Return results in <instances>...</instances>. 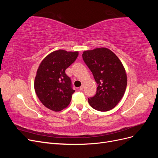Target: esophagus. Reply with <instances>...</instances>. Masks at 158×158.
<instances>
[{"label":"esophagus","mask_w":158,"mask_h":158,"mask_svg":"<svg viewBox=\"0 0 158 158\" xmlns=\"http://www.w3.org/2000/svg\"><path fill=\"white\" fill-rule=\"evenodd\" d=\"M84 84H82V85H81V86L80 87V90H82V89H84Z\"/></svg>","instance_id":"1"}]
</instances>
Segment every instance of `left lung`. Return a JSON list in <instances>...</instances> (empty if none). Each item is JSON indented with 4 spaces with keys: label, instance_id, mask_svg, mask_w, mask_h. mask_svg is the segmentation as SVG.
Here are the masks:
<instances>
[{
    "label": "left lung",
    "instance_id": "left-lung-1",
    "mask_svg": "<svg viewBox=\"0 0 158 158\" xmlns=\"http://www.w3.org/2000/svg\"><path fill=\"white\" fill-rule=\"evenodd\" d=\"M82 58L98 84L96 94L88 98L91 107L99 111L113 109L123 97L127 85V74L121 60L104 47L85 51Z\"/></svg>",
    "mask_w": 158,
    "mask_h": 158
}]
</instances>
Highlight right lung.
I'll use <instances>...</instances> for the list:
<instances>
[{
    "mask_svg": "<svg viewBox=\"0 0 158 158\" xmlns=\"http://www.w3.org/2000/svg\"><path fill=\"white\" fill-rule=\"evenodd\" d=\"M78 55V51L60 49L47 55L40 64L34 82L35 91L43 105L52 111H60L70 103L75 90L65 70Z\"/></svg>",
    "mask_w": 158,
    "mask_h": 158,
    "instance_id": "obj_1",
    "label": "right lung"
}]
</instances>
